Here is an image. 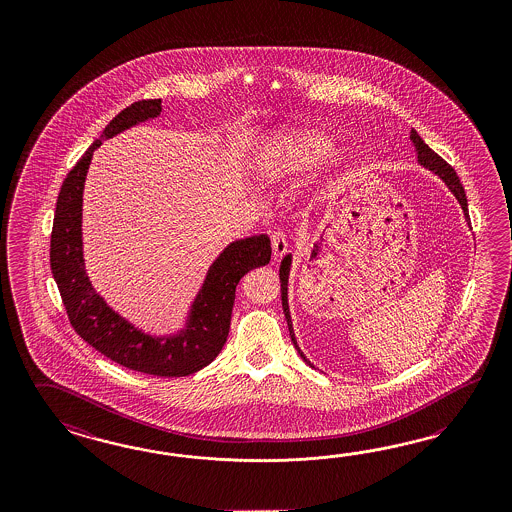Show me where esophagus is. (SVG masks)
Returning <instances> with one entry per match:
<instances>
[{
	"label": "esophagus",
	"mask_w": 512,
	"mask_h": 512,
	"mask_svg": "<svg viewBox=\"0 0 512 512\" xmlns=\"http://www.w3.org/2000/svg\"><path fill=\"white\" fill-rule=\"evenodd\" d=\"M271 249H273V256L275 258L284 256L288 252V237H286L282 230H277V232L271 234Z\"/></svg>",
	"instance_id": "esophagus-1"
}]
</instances>
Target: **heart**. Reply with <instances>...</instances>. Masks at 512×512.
<instances>
[{"label": "heart", "mask_w": 512, "mask_h": 512, "mask_svg": "<svg viewBox=\"0 0 512 512\" xmlns=\"http://www.w3.org/2000/svg\"><path fill=\"white\" fill-rule=\"evenodd\" d=\"M333 140L320 132L280 129L269 132L256 149L252 170L260 179L305 174L333 153Z\"/></svg>", "instance_id": "1"}]
</instances>
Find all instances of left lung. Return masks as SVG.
I'll return each instance as SVG.
<instances>
[{"mask_svg":"<svg viewBox=\"0 0 512 512\" xmlns=\"http://www.w3.org/2000/svg\"><path fill=\"white\" fill-rule=\"evenodd\" d=\"M409 140H411V144L415 146V151H417V161H419V164L424 166L426 170L434 172L436 176L443 179V183H445V185L449 187V190L453 192L454 196H456L458 204L462 205L464 217L468 219L469 224L468 198H466L464 187H462L460 179L456 176L453 166H451V164H447V162L443 161V159L439 157L438 153H434L430 147L426 146L423 138L417 134L415 129H411V132H409ZM290 267H292V254H286V256H284V260L280 262V271H278V275H280V293H282V308H284V316H286V322H288V329H290V336H292V342L293 346H295V350L299 351V355L303 357V361H305L307 365L312 366V363H310L307 357H305V353L299 350L297 340H295V335H293L292 316H290V307H288V278H290Z\"/></svg>","mask_w":512,"mask_h":512,"instance_id":"left-lung-1","label":"left lung"}]
</instances>
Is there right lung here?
<instances>
[{"label": "right lung", "instance_id": "1", "mask_svg": "<svg viewBox=\"0 0 512 512\" xmlns=\"http://www.w3.org/2000/svg\"><path fill=\"white\" fill-rule=\"evenodd\" d=\"M161 99L138 101L121 110L67 174L59 190L56 217L50 239V267L74 331L89 346L101 351L117 365L161 378L189 376L209 365L226 344L235 286L249 271L271 260L267 235L237 239L209 265L204 284L196 293L176 333L151 335L108 307L95 292L84 263L82 243V196L93 151L104 140L114 138L138 123L161 116Z\"/></svg>", "mask_w": 512, "mask_h": 512}]
</instances>
